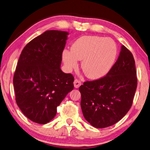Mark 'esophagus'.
Returning <instances> with one entry per match:
<instances>
[{"mask_svg":"<svg viewBox=\"0 0 150 150\" xmlns=\"http://www.w3.org/2000/svg\"><path fill=\"white\" fill-rule=\"evenodd\" d=\"M81 85V81H79L78 79H76L75 80H74V87L75 88H79V86H80Z\"/></svg>","mask_w":150,"mask_h":150,"instance_id":"obj_1","label":"esophagus"}]
</instances>
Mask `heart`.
Wrapping results in <instances>:
<instances>
[{"label":"heart","mask_w":150,"mask_h":150,"mask_svg":"<svg viewBox=\"0 0 150 150\" xmlns=\"http://www.w3.org/2000/svg\"><path fill=\"white\" fill-rule=\"evenodd\" d=\"M117 56V47L108 38L83 36L78 38L71 48L62 52V60L67 71H71L81 61V67L86 77L98 79L110 69Z\"/></svg>","instance_id":"heart-1"}]
</instances>
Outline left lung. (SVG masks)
Listing matches in <instances>:
<instances>
[{
	"label": "left lung",
	"mask_w": 150,
	"mask_h": 150,
	"mask_svg": "<svg viewBox=\"0 0 150 150\" xmlns=\"http://www.w3.org/2000/svg\"><path fill=\"white\" fill-rule=\"evenodd\" d=\"M137 85L134 56L122 45L117 62L106 76L79 86L85 119L97 128L115 124L130 109Z\"/></svg>",
	"instance_id": "obj_1"
}]
</instances>
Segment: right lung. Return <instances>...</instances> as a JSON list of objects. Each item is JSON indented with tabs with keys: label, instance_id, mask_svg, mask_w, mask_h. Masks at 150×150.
<instances>
[{
	"label": "right lung",
	"instance_id": "1",
	"mask_svg": "<svg viewBox=\"0 0 150 150\" xmlns=\"http://www.w3.org/2000/svg\"><path fill=\"white\" fill-rule=\"evenodd\" d=\"M69 33L50 30L33 39L20 56L13 77L16 102L30 120L46 124L74 88V77L60 67Z\"/></svg>",
	"mask_w": 150,
	"mask_h": 150
}]
</instances>
